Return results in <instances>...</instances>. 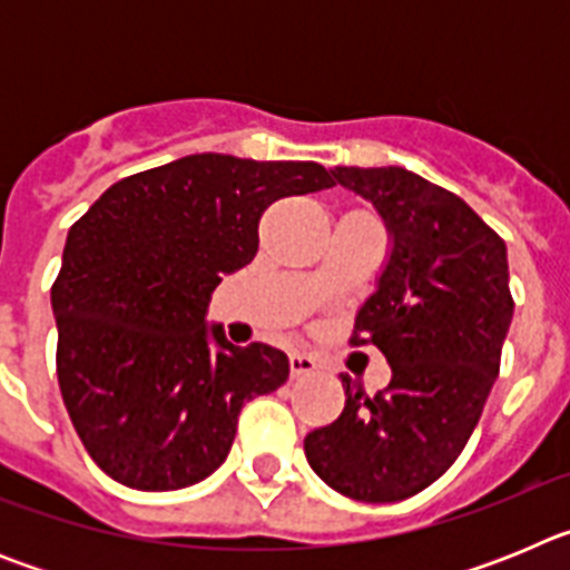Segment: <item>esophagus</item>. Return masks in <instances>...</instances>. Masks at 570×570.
I'll return each mask as SVG.
<instances>
[{"mask_svg": "<svg viewBox=\"0 0 570 570\" xmlns=\"http://www.w3.org/2000/svg\"><path fill=\"white\" fill-rule=\"evenodd\" d=\"M288 362H291V376H294V380H299V376H311L316 371L314 356L299 354V351H294V354L288 356Z\"/></svg>", "mask_w": 570, "mask_h": 570, "instance_id": "obj_1", "label": "esophagus"}]
</instances>
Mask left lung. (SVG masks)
Returning a JSON list of instances; mask_svg holds the SVG:
<instances>
[{
    "mask_svg": "<svg viewBox=\"0 0 570 570\" xmlns=\"http://www.w3.org/2000/svg\"><path fill=\"white\" fill-rule=\"evenodd\" d=\"M374 203L394 248L354 322L391 382L376 396L342 374L345 407L305 436L320 480L360 502H400L462 454L500 374L513 316L508 250L460 196L405 168H334Z\"/></svg>",
    "mask_w": 570,
    "mask_h": 570,
    "instance_id": "8db88e82",
    "label": "left lung"
}]
</instances>
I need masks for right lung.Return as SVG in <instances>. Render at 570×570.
<instances>
[{"mask_svg":"<svg viewBox=\"0 0 570 570\" xmlns=\"http://www.w3.org/2000/svg\"><path fill=\"white\" fill-rule=\"evenodd\" d=\"M334 185L316 163L194 154L125 176L70 225L50 288L59 391L110 480L203 482L228 456L242 405L288 380L282 351L230 345L205 314L223 274L256 256L265 208Z\"/></svg>","mask_w":570,"mask_h":570,"instance_id":"obj_1","label":"right lung"}]
</instances>
